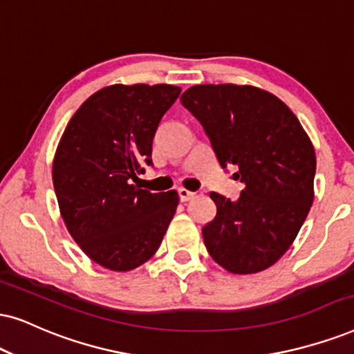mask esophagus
<instances>
[{
    "label": "esophagus",
    "instance_id": "34e87169",
    "mask_svg": "<svg viewBox=\"0 0 354 354\" xmlns=\"http://www.w3.org/2000/svg\"><path fill=\"white\" fill-rule=\"evenodd\" d=\"M178 194H180V199L183 201V203H186V201L194 198V192L187 191V189H185V187H180V189H178Z\"/></svg>",
    "mask_w": 354,
    "mask_h": 354
}]
</instances>
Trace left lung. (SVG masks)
<instances>
[{
  "instance_id": "8db88e82",
  "label": "left lung",
  "mask_w": 354,
  "mask_h": 354,
  "mask_svg": "<svg viewBox=\"0 0 354 354\" xmlns=\"http://www.w3.org/2000/svg\"><path fill=\"white\" fill-rule=\"evenodd\" d=\"M181 104L199 120L222 168L245 187L230 201L217 192L205 248L235 274L266 270L288 252L314 203L315 151L292 111L271 93L236 84H198Z\"/></svg>"
}]
</instances>
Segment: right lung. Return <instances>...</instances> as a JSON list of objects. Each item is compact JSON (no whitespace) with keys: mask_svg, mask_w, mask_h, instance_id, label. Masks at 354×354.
<instances>
[{"mask_svg":"<svg viewBox=\"0 0 354 354\" xmlns=\"http://www.w3.org/2000/svg\"><path fill=\"white\" fill-rule=\"evenodd\" d=\"M180 93L173 84L102 88L80 106L57 147L52 180L62 217L107 270L144 265L176 212V191L153 194L132 183L153 167L156 127Z\"/></svg>","mask_w":354,"mask_h":354,"instance_id":"right-lung-1","label":"right lung"}]
</instances>
